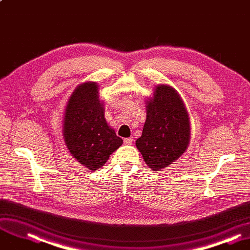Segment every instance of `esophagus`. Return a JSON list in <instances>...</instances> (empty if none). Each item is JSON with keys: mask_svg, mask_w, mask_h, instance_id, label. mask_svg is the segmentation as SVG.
<instances>
[{"mask_svg": "<svg viewBox=\"0 0 250 250\" xmlns=\"http://www.w3.org/2000/svg\"><path fill=\"white\" fill-rule=\"evenodd\" d=\"M133 143V137H128L124 139V144L125 145H131Z\"/></svg>", "mask_w": 250, "mask_h": 250, "instance_id": "34e87169", "label": "esophagus"}]
</instances>
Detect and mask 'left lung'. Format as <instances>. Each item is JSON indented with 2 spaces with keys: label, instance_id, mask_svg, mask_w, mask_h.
<instances>
[{
  "label": "left lung",
  "instance_id": "obj_1",
  "mask_svg": "<svg viewBox=\"0 0 250 250\" xmlns=\"http://www.w3.org/2000/svg\"><path fill=\"white\" fill-rule=\"evenodd\" d=\"M146 104V120L135 144L146 165L158 171L186 152L191 138L189 118L181 95L169 85L156 86Z\"/></svg>",
  "mask_w": 250,
  "mask_h": 250
}]
</instances>
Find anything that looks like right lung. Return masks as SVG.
Listing matches in <instances>:
<instances>
[{"instance_id": "add662e5", "label": "right lung", "mask_w": 250, "mask_h": 250, "mask_svg": "<svg viewBox=\"0 0 250 250\" xmlns=\"http://www.w3.org/2000/svg\"><path fill=\"white\" fill-rule=\"evenodd\" d=\"M62 134L69 153L92 171L122 146V138L105 121L97 83L86 82L75 89L64 111Z\"/></svg>"}]
</instances>
